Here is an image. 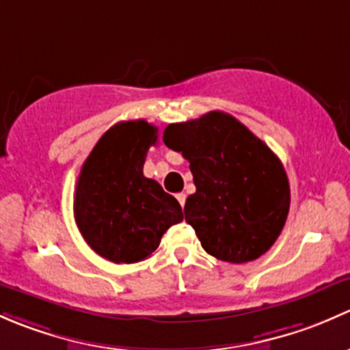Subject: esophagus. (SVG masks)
Instances as JSON below:
<instances>
[{"label":"esophagus","instance_id":"34e87169","mask_svg":"<svg viewBox=\"0 0 350 350\" xmlns=\"http://www.w3.org/2000/svg\"><path fill=\"white\" fill-rule=\"evenodd\" d=\"M185 199H187L185 193H176V200L180 202V205H182V207L185 205Z\"/></svg>","mask_w":350,"mask_h":350}]
</instances>
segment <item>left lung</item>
I'll return each mask as SVG.
<instances>
[{"mask_svg": "<svg viewBox=\"0 0 350 350\" xmlns=\"http://www.w3.org/2000/svg\"><path fill=\"white\" fill-rule=\"evenodd\" d=\"M163 142L190 163L196 193L183 212L202 247L234 265L265 254L290 211L286 172L268 145L221 111L168 124Z\"/></svg>", "mask_w": 350, "mask_h": 350, "instance_id": "8db88e82", "label": "left lung"}]
</instances>
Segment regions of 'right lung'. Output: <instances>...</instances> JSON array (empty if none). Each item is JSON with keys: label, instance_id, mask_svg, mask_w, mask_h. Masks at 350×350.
<instances>
[{"label": "right lung", "instance_id": "right-lung-1", "mask_svg": "<svg viewBox=\"0 0 350 350\" xmlns=\"http://www.w3.org/2000/svg\"><path fill=\"white\" fill-rule=\"evenodd\" d=\"M158 128L145 120L107 129L85 158L74 193L75 224L85 243L113 262H136L160 246L183 219L182 207L160 183L143 175Z\"/></svg>", "mask_w": 350, "mask_h": 350}]
</instances>
